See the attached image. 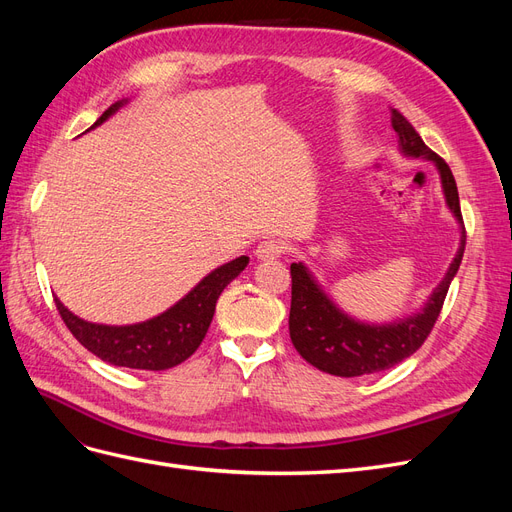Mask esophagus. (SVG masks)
Wrapping results in <instances>:
<instances>
[{
	"mask_svg": "<svg viewBox=\"0 0 512 512\" xmlns=\"http://www.w3.org/2000/svg\"><path fill=\"white\" fill-rule=\"evenodd\" d=\"M286 252V243L280 239H267L256 247V258L260 260H275Z\"/></svg>",
	"mask_w": 512,
	"mask_h": 512,
	"instance_id": "34e87169",
	"label": "esophagus"
}]
</instances>
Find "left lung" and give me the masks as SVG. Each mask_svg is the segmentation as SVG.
<instances>
[{
    "label": "left lung",
    "mask_w": 512,
    "mask_h": 512,
    "mask_svg": "<svg viewBox=\"0 0 512 512\" xmlns=\"http://www.w3.org/2000/svg\"><path fill=\"white\" fill-rule=\"evenodd\" d=\"M393 130L399 136V151L406 158L429 160L436 164L446 205L461 228L459 250L448 267L442 282L433 288L421 312L386 324L361 322L339 309L316 277L303 262H292V301H290V339L307 363L331 376L354 378L384 371L414 354L423 346L436 324L444 305L448 286L459 271L463 250H466V228H463L457 183L448 164L433 153L412 123L399 111H391Z\"/></svg>",
    "instance_id": "1"
}]
</instances>
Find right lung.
I'll return each mask as SVG.
<instances>
[{
    "mask_svg": "<svg viewBox=\"0 0 512 512\" xmlns=\"http://www.w3.org/2000/svg\"><path fill=\"white\" fill-rule=\"evenodd\" d=\"M126 102L128 100H119L108 106L89 130L102 126ZM247 262H250L247 256L226 262V265L213 269L207 277H203L183 299L168 307L160 316L145 322L126 324V327L87 322L74 316L57 297L55 305L70 333L98 359L117 367L162 371L183 363L196 352L207 335L215 314V303H218L222 290L247 267Z\"/></svg>",
    "mask_w": 512,
    "mask_h": 512,
    "instance_id": "right-lung-1",
    "label": "right lung"
}]
</instances>
